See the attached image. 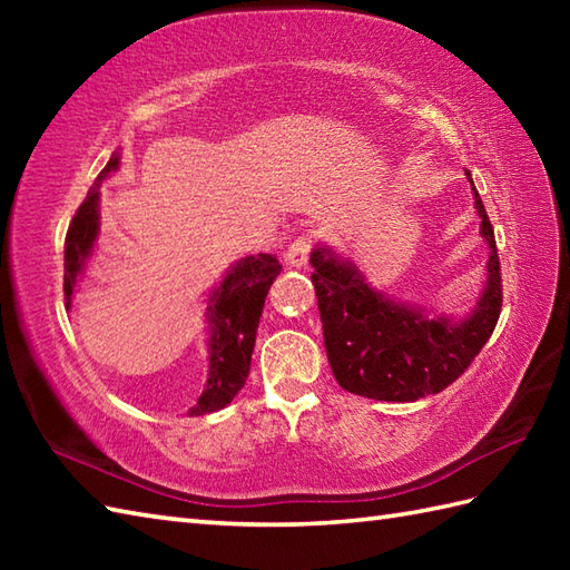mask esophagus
<instances>
[{
  "instance_id": "esophagus-1",
  "label": "esophagus",
  "mask_w": 570,
  "mask_h": 570,
  "mask_svg": "<svg viewBox=\"0 0 570 570\" xmlns=\"http://www.w3.org/2000/svg\"><path fill=\"white\" fill-rule=\"evenodd\" d=\"M311 247H313V235H301L296 237L292 245H288V249L284 252V262L288 266H304L308 262V254H311Z\"/></svg>"
}]
</instances>
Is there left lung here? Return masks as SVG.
Masks as SVG:
<instances>
[{
  "mask_svg": "<svg viewBox=\"0 0 570 570\" xmlns=\"http://www.w3.org/2000/svg\"><path fill=\"white\" fill-rule=\"evenodd\" d=\"M465 176L490 259L478 304L463 318L390 298L328 245L311 252L325 353L343 390L377 402H416L453 384L490 341L502 308L500 257L485 205Z\"/></svg>",
  "mask_w": 570,
  "mask_h": 570,
  "instance_id": "left-lung-1",
  "label": "left lung"
}]
</instances>
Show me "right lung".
I'll return each instance as SVG.
<instances>
[{
  "label": "right lung",
  "instance_id": "right-lung-1",
  "mask_svg": "<svg viewBox=\"0 0 570 570\" xmlns=\"http://www.w3.org/2000/svg\"><path fill=\"white\" fill-rule=\"evenodd\" d=\"M119 159H122V154L112 151L110 161L95 178L92 188L68 227L63 264V292L68 308L100 237V186L105 178H110L117 171ZM278 272H282V264L274 254H247V257L229 266L223 282L215 284L208 298H205V304H208L205 306L208 380H205V390L198 396V402L188 409V416L213 414V411L233 402L237 392L245 386L264 298L269 294V286Z\"/></svg>",
  "mask_w": 570,
  "mask_h": 570
}]
</instances>
